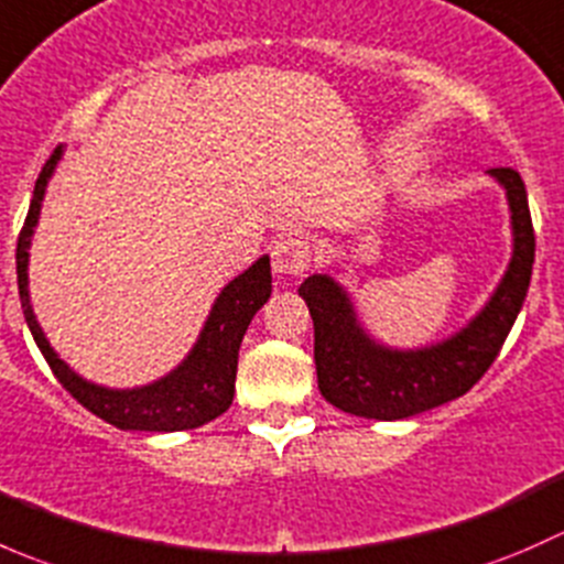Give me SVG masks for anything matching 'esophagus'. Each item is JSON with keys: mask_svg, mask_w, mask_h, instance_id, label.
Returning <instances> with one entry per match:
<instances>
[{"mask_svg": "<svg viewBox=\"0 0 564 564\" xmlns=\"http://www.w3.org/2000/svg\"><path fill=\"white\" fill-rule=\"evenodd\" d=\"M311 267V246L303 240V237H281V240L272 246V270L278 275L300 278L305 275Z\"/></svg>", "mask_w": 564, "mask_h": 564, "instance_id": "esophagus-1", "label": "esophagus"}]
</instances>
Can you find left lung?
<instances>
[{"label": "left lung", "mask_w": 564, "mask_h": 564, "mask_svg": "<svg viewBox=\"0 0 564 564\" xmlns=\"http://www.w3.org/2000/svg\"><path fill=\"white\" fill-rule=\"evenodd\" d=\"M510 209L513 250L491 297L464 327L434 344L398 349L373 338L349 289L329 272H314L300 297L314 318L318 390L340 412L368 420H406L456 401L491 368L524 305L534 261L527 187L513 169H488ZM333 272H344L335 264Z\"/></svg>", "instance_id": "1"}]
</instances>
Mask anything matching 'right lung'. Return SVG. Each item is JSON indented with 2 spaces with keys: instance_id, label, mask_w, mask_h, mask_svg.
<instances>
[{
  "instance_id": "right-lung-1",
  "label": "right lung",
  "mask_w": 564,
  "mask_h": 564,
  "mask_svg": "<svg viewBox=\"0 0 564 564\" xmlns=\"http://www.w3.org/2000/svg\"><path fill=\"white\" fill-rule=\"evenodd\" d=\"M65 147H56L54 155L45 161L43 172L35 182L30 213H26L24 229H21L19 248H15V272H19V297L24 308L26 327L35 338L37 349L43 351L45 362L51 366L62 388L70 392L82 406L98 414L106 423L122 431H152V434H172V431L198 429L231 406L237 379V357H240L242 335H246L250 318L270 300L272 272L270 256H259L246 272L231 278L209 308L204 327L196 344L185 357L163 377L139 388H106L84 379L73 371L54 346L45 338L40 327L35 308L30 297V248L32 235L37 229L40 209H43L45 191L59 166Z\"/></svg>"
}]
</instances>
